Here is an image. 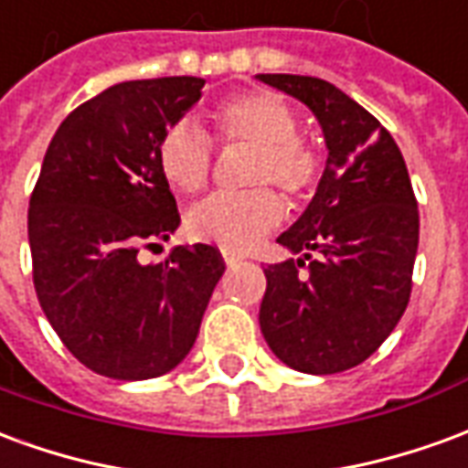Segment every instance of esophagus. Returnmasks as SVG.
I'll list each match as a JSON object with an SVG mask.
<instances>
[{"label": "esophagus", "mask_w": 468, "mask_h": 468, "mask_svg": "<svg viewBox=\"0 0 468 468\" xmlns=\"http://www.w3.org/2000/svg\"><path fill=\"white\" fill-rule=\"evenodd\" d=\"M223 261L228 265H235V263H240L243 258H240V255H238V253H230V250H223Z\"/></svg>", "instance_id": "1"}]
</instances>
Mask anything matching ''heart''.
<instances>
[{
    "mask_svg": "<svg viewBox=\"0 0 468 468\" xmlns=\"http://www.w3.org/2000/svg\"><path fill=\"white\" fill-rule=\"evenodd\" d=\"M215 137L223 144H253L248 185H273L291 203L314 193L324 173V160L314 144L298 134V115L283 97L255 90L223 100L213 110ZM157 167L175 190L195 195L213 173V143L187 117L165 127L157 140ZM285 205L271 187L248 193L210 195L187 215L190 235L245 253L283 220Z\"/></svg>",
    "mask_w": 468,
    "mask_h": 468,
    "instance_id": "1",
    "label": "heart"
}]
</instances>
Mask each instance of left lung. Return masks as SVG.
Returning a JSON list of instances; mask_svg holds the SVG:
<instances>
[{
	"mask_svg": "<svg viewBox=\"0 0 468 468\" xmlns=\"http://www.w3.org/2000/svg\"><path fill=\"white\" fill-rule=\"evenodd\" d=\"M258 80L311 107L328 144L314 200L278 238L303 258L263 271L261 331L295 371H348L378 351L411 298L419 205L409 170L391 133L331 82Z\"/></svg>",
	"mask_w": 468,
	"mask_h": 468,
	"instance_id": "1",
	"label": "left lung"
}]
</instances>
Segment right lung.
Listing matches in <instances>:
<instances>
[{
	"label": "right lung",
	"mask_w": 468,
	"mask_h": 468,
	"mask_svg": "<svg viewBox=\"0 0 468 468\" xmlns=\"http://www.w3.org/2000/svg\"><path fill=\"white\" fill-rule=\"evenodd\" d=\"M200 77L120 82L72 110L47 147L29 197L32 278L47 321L90 371L143 381L193 348L225 271L213 245L140 250L180 225L157 140L200 100Z\"/></svg>",
	"instance_id": "add662e5"
}]
</instances>
